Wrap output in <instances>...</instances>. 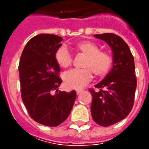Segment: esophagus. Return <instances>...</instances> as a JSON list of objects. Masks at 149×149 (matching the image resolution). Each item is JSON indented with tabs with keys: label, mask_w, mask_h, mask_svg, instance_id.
Listing matches in <instances>:
<instances>
[{
	"label": "esophagus",
	"mask_w": 149,
	"mask_h": 149,
	"mask_svg": "<svg viewBox=\"0 0 149 149\" xmlns=\"http://www.w3.org/2000/svg\"><path fill=\"white\" fill-rule=\"evenodd\" d=\"M81 92H83V89H77V90H76V93H77V95L80 94Z\"/></svg>",
	"instance_id": "1"
}]
</instances>
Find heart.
<instances>
[{
  "label": "heart",
  "instance_id": "obj_1",
  "mask_svg": "<svg viewBox=\"0 0 149 149\" xmlns=\"http://www.w3.org/2000/svg\"><path fill=\"white\" fill-rule=\"evenodd\" d=\"M78 51L85 54L82 63L83 69H77L64 74V82L69 89H80L92 79L93 74L96 77H104L112 65V57L106 51L100 50V47L94 42L83 40L75 45ZM55 61L61 67L66 69L71 65L72 56L65 46L55 52Z\"/></svg>",
  "mask_w": 149,
  "mask_h": 149
}]
</instances>
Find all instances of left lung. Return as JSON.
<instances>
[{"instance_id":"1","label":"left lung","mask_w":149,"mask_h":149,"mask_svg":"<svg viewBox=\"0 0 149 149\" xmlns=\"http://www.w3.org/2000/svg\"><path fill=\"white\" fill-rule=\"evenodd\" d=\"M109 45L113 66L106 77L95 84L98 91L90 89L93 100L91 114L95 123L108 127L127 117L134 101L137 79L134 56L129 45L115 34L94 35Z\"/></svg>"}]
</instances>
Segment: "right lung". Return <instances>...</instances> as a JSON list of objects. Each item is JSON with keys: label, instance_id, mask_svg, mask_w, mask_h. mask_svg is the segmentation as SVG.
<instances>
[{"label": "right lung", "instance_id": "right-lung-1", "mask_svg": "<svg viewBox=\"0 0 149 149\" xmlns=\"http://www.w3.org/2000/svg\"><path fill=\"white\" fill-rule=\"evenodd\" d=\"M63 39L50 34H40L31 39L21 54L19 74L21 98L30 116L37 123L49 127L62 123L71 112L76 92H51L62 82L55 52Z\"/></svg>", "mask_w": 149, "mask_h": 149}]
</instances>
